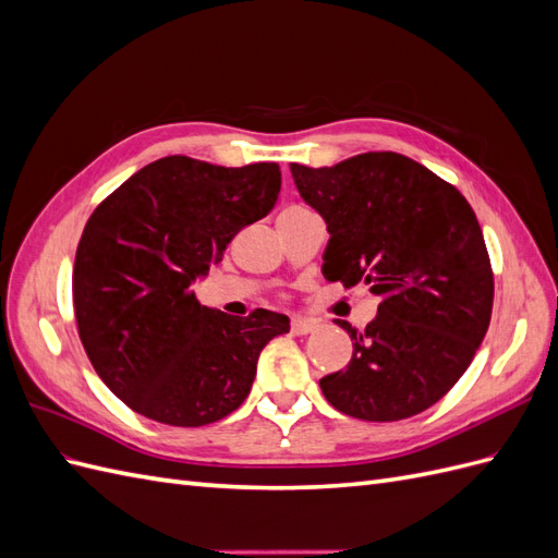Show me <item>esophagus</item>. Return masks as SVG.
<instances>
[{
  "label": "esophagus",
  "mask_w": 558,
  "mask_h": 558,
  "mask_svg": "<svg viewBox=\"0 0 558 558\" xmlns=\"http://www.w3.org/2000/svg\"><path fill=\"white\" fill-rule=\"evenodd\" d=\"M316 328H318L316 320H310V318L293 316V320H291V332H293V335H310V332H314Z\"/></svg>",
  "instance_id": "esophagus-1"
}]
</instances>
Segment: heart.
<instances>
[{
  "label": "heart",
  "mask_w": 558,
  "mask_h": 558,
  "mask_svg": "<svg viewBox=\"0 0 558 558\" xmlns=\"http://www.w3.org/2000/svg\"><path fill=\"white\" fill-rule=\"evenodd\" d=\"M291 209H300V207H291ZM286 211H289V209H286Z\"/></svg>",
  "instance_id": "1"
}]
</instances>
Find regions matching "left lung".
Masks as SVG:
<instances>
[{"label": "left lung", "instance_id": "left-lung-1", "mask_svg": "<svg viewBox=\"0 0 558 558\" xmlns=\"http://www.w3.org/2000/svg\"><path fill=\"white\" fill-rule=\"evenodd\" d=\"M302 199L328 226L324 277L381 298L344 369L320 379L335 410L400 421L461 379L484 340L494 272L477 216L451 183L393 150L332 167L291 165Z\"/></svg>", "mask_w": 558, "mask_h": 558}]
</instances>
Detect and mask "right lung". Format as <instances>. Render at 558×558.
I'll return each mask as SVG.
<instances>
[{
	"instance_id": "obj_1",
	"label": "right lung",
	"mask_w": 558,
	"mask_h": 558,
	"mask_svg": "<svg viewBox=\"0 0 558 558\" xmlns=\"http://www.w3.org/2000/svg\"><path fill=\"white\" fill-rule=\"evenodd\" d=\"M277 162L221 167L189 156L150 162L99 202L76 248L81 344L130 410L197 428L246 400L263 347L289 316H230L199 305L193 281L242 228L272 211Z\"/></svg>"
}]
</instances>
